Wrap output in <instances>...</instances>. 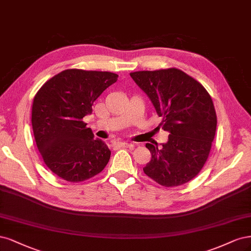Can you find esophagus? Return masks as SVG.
Here are the masks:
<instances>
[{
  "label": "esophagus",
  "mask_w": 251,
  "mask_h": 251,
  "mask_svg": "<svg viewBox=\"0 0 251 251\" xmlns=\"http://www.w3.org/2000/svg\"><path fill=\"white\" fill-rule=\"evenodd\" d=\"M116 146L121 147V148H130V147H133V144L127 143V142H117Z\"/></svg>",
  "instance_id": "obj_1"
}]
</instances>
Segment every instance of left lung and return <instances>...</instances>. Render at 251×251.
I'll return each mask as SVG.
<instances>
[{
	"label": "left lung",
	"instance_id": "left-lung-1",
	"mask_svg": "<svg viewBox=\"0 0 251 251\" xmlns=\"http://www.w3.org/2000/svg\"><path fill=\"white\" fill-rule=\"evenodd\" d=\"M148 96L168 142L147 143L151 160L144 167L150 178L164 187H177L193 179L204 166L214 141L217 116L205 88L178 69L130 73Z\"/></svg>",
	"mask_w": 251,
	"mask_h": 251
}]
</instances>
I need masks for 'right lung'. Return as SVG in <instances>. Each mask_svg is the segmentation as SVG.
<instances>
[{
    "mask_svg": "<svg viewBox=\"0 0 251 251\" xmlns=\"http://www.w3.org/2000/svg\"><path fill=\"white\" fill-rule=\"evenodd\" d=\"M110 72L66 70L40 87L32 105V128L47 167L60 178L78 182L99 174L110 150L95 139L82 119L108 86L117 82Z\"/></svg>",
    "mask_w": 251,
    "mask_h": 251,
    "instance_id": "right-lung-1",
    "label": "right lung"
}]
</instances>
